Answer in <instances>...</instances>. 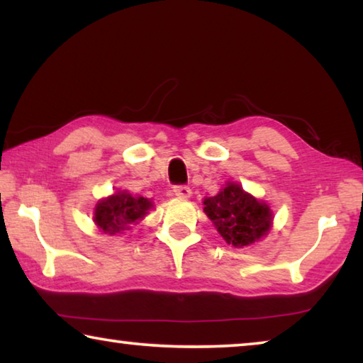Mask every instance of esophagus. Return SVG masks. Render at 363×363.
Returning <instances> with one entry per match:
<instances>
[{"instance_id":"34e87169","label":"esophagus","mask_w":363,"mask_h":363,"mask_svg":"<svg viewBox=\"0 0 363 363\" xmlns=\"http://www.w3.org/2000/svg\"><path fill=\"white\" fill-rule=\"evenodd\" d=\"M173 192H174L177 196H179V199H189L190 194H192V192H190V189H189L187 186H176Z\"/></svg>"}]
</instances>
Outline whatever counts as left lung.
<instances>
[{
    "mask_svg": "<svg viewBox=\"0 0 363 363\" xmlns=\"http://www.w3.org/2000/svg\"><path fill=\"white\" fill-rule=\"evenodd\" d=\"M203 211L220 237L235 248L262 240L272 229L274 213L266 201L243 190L240 184L225 182L214 196L203 200Z\"/></svg>",
    "mask_w": 363,
    "mask_h": 363,
    "instance_id": "1",
    "label": "left lung"
}]
</instances>
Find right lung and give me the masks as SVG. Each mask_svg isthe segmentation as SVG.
Instances as JSON below:
<instances>
[{
  "label": "right lung",
  "instance_id": "1",
  "mask_svg": "<svg viewBox=\"0 0 363 363\" xmlns=\"http://www.w3.org/2000/svg\"><path fill=\"white\" fill-rule=\"evenodd\" d=\"M152 208L153 201L150 199L133 195L128 190H116L115 194L97 201L93 220L101 232L115 235L130 229L131 224H138Z\"/></svg>",
  "mask_w": 363,
  "mask_h": 363
}]
</instances>
